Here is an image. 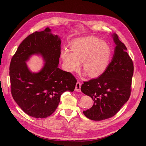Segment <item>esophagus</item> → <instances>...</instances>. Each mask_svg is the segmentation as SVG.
<instances>
[{
	"instance_id": "1",
	"label": "esophagus",
	"mask_w": 146,
	"mask_h": 146,
	"mask_svg": "<svg viewBox=\"0 0 146 146\" xmlns=\"http://www.w3.org/2000/svg\"><path fill=\"white\" fill-rule=\"evenodd\" d=\"M75 91L76 92H81V83L80 82H77L76 83V88H75Z\"/></svg>"
}]
</instances>
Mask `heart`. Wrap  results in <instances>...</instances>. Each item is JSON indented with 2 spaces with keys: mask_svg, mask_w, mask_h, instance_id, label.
<instances>
[{
  "mask_svg": "<svg viewBox=\"0 0 146 146\" xmlns=\"http://www.w3.org/2000/svg\"><path fill=\"white\" fill-rule=\"evenodd\" d=\"M70 50L63 48L60 56L68 72L77 71L82 62L85 74L98 77L108 69L112 55L110 46L105 41L88 36L78 38L70 44Z\"/></svg>",
  "mask_w": 146,
  "mask_h": 146,
  "instance_id": "heart-1",
  "label": "heart"
}]
</instances>
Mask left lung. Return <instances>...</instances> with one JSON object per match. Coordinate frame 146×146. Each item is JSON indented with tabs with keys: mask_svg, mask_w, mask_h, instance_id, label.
Instances as JSON below:
<instances>
[{
	"mask_svg": "<svg viewBox=\"0 0 146 146\" xmlns=\"http://www.w3.org/2000/svg\"><path fill=\"white\" fill-rule=\"evenodd\" d=\"M112 36L116 46L108 69L98 78L84 81L81 88V92L94 102L92 107L83 113L94 121L113 117L131 95L133 62L117 35L114 33Z\"/></svg>",
	"mask_w": 146,
	"mask_h": 146,
	"instance_id": "obj_1",
	"label": "left lung"
}]
</instances>
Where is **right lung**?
<instances>
[{"label": "right lung", "instance_id": "obj_1", "mask_svg": "<svg viewBox=\"0 0 146 146\" xmlns=\"http://www.w3.org/2000/svg\"><path fill=\"white\" fill-rule=\"evenodd\" d=\"M61 40L51 29L35 32L26 37L13 55L10 65L11 91L17 105L28 115L44 118L56 109L61 95L74 90L77 80L58 68ZM40 54L46 62L38 73H32L26 62Z\"/></svg>", "mask_w": 146, "mask_h": 146}]
</instances>
